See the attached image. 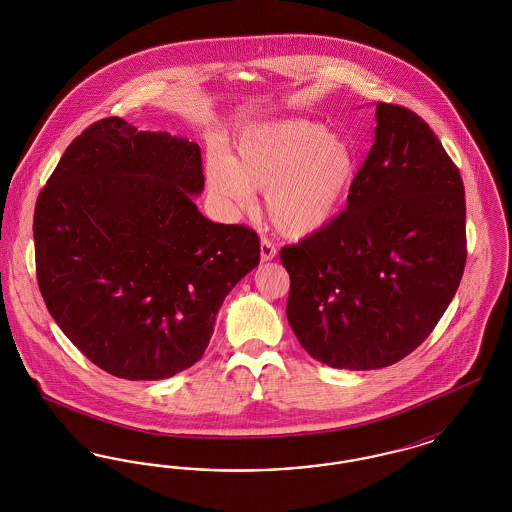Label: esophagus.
I'll use <instances>...</instances> for the list:
<instances>
[{
    "label": "esophagus",
    "mask_w": 512,
    "mask_h": 512,
    "mask_svg": "<svg viewBox=\"0 0 512 512\" xmlns=\"http://www.w3.org/2000/svg\"><path fill=\"white\" fill-rule=\"evenodd\" d=\"M276 257V245L267 238L261 240V261H272Z\"/></svg>",
    "instance_id": "34e87169"
}]
</instances>
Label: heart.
<instances>
[{"label":"heart","instance_id":"b5f03b06","mask_svg":"<svg viewBox=\"0 0 512 512\" xmlns=\"http://www.w3.org/2000/svg\"><path fill=\"white\" fill-rule=\"evenodd\" d=\"M357 176L353 146L326 126L303 119L268 122L247 130L238 159L211 155L213 194L238 207L267 192L268 219L290 238L315 234L340 213Z\"/></svg>","mask_w":512,"mask_h":512}]
</instances>
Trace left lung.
I'll use <instances>...</instances> for the list:
<instances>
[{"label":"left lung","instance_id":"1","mask_svg":"<svg viewBox=\"0 0 512 512\" xmlns=\"http://www.w3.org/2000/svg\"><path fill=\"white\" fill-rule=\"evenodd\" d=\"M376 122L345 209L280 251L293 334L334 368L407 357L443 317L466 263L461 172L411 109L378 103Z\"/></svg>","mask_w":512,"mask_h":512}]
</instances>
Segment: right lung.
<instances>
[{
  "label": "right lung",
  "mask_w": 512,
  "mask_h": 512,
  "mask_svg": "<svg viewBox=\"0 0 512 512\" xmlns=\"http://www.w3.org/2000/svg\"><path fill=\"white\" fill-rule=\"evenodd\" d=\"M201 149L119 117L67 147L34 209L36 276L49 315L101 370L163 380L195 365L220 305L261 245L205 219Z\"/></svg>",
  "instance_id": "right-lung-1"
}]
</instances>
